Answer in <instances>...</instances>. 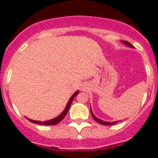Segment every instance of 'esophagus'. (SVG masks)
Returning <instances> with one entry per match:
<instances>
[{
  "instance_id": "esophagus-1",
  "label": "esophagus",
  "mask_w": 158,
  "mask_h": 158,
  "mask_svg": "<svg viewBox=\"0 0 158 158\" xmlns=\"http://www.w3.org/2000/svg\"><path fill=\"white\" fill-rule=\"evenodd\" d=\"M84 89H84V88H82V89H81V90H82V91H84Z\"/></svg>"
}]
</instances>
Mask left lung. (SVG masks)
Instances as JSON below:
<instances>
[{"label": "left lung", "instance_id": "left-lung-1", "mask_svg": "<svg viewBox=\"0 0 158 158\" xmlns=\"http://www.w3.org/2000/svg\"><path fill=\"white\" fill-rule=\"evenodd\" d=\"M122 43H124V44H125L126 46H128V47H130V48H134L131 44H130V43H128V42H126V41H122ZM91 113H92V116H93V118L94 119V120H96L97 122L99 123V124H101V125H115V124H116V123H118V121H114V122H106V121H103V120H100V119H98V118H97L95 115H94V114L93 113V111H92L91 110Z\"/></svg>", "mask_w": 158, "mask_h": 158}]
</instances>
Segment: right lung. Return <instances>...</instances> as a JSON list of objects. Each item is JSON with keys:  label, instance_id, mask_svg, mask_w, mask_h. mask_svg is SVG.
Instances as JSON below:
<instances>
[{"label": "right lung", "instance_id": "add662e5", "mask_svg": "<svg viewBox=\"0 0 158 158\" xmlns=\"http://www.w3.org/2000/svg\"><path fill=\"white\" fill-rule=\"evenodd\" d=\"M79 94V91H76L75 93H74L73 95L71 96V98H69V102H68V103H67L66 106H65V108H64V110H63V112L60 114V115H59L57 117L54 118V119H52V120H46V121H38V120H31V119H28V118H27L29 121H31L32 123H34V124H37V125H57L58 123H60V121H61L64 118V116L67 115V113H68V110H69V107H70V105H71L72 102H73V100H74V97L76 96V95H78Z\"/></svg>", "mask_w": 158, "mask_h": 158}]
</instances>
